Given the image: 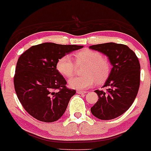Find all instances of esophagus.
I'll list each match as a JSON object with an SVG mask.
<instances>
[{
	"label": "esophagus",
	"mask_w": 151,
	"mask_h": 151,
	"mask_svg": "<svg viewBox=\"0 0 151 151\" xmlns=\"http://www.w3.org/2000/svg\"><path fill=\"white\" fill-rule=\"evenodd\" d=\"M77 94H80V95H84V94H86V91H81V90H77Z\"/></svg>",
	"instance_id": "esophagus-1"
}]
</instances>
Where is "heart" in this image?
<instances>
[{"label":"heart","mask_w":151,"mask_h":151,"mask_svg":"<svg viewBox=\"0 0 151 151\" xmlns=\"http://www.w3.org/2000/svg\"><path fill=\"white\" fill-rule=\"evenodd\" d=\"M77 65H86L83 76H74L69 79L68 86L76 89H86L92 86L95 82L102 83L110 72V64L100 52L91 49H84L74 55ZM56 70L62 76L70 77L74 74L76 65L71 56L65 55L56 63Z\"/></svg>","instance_id":"obj_1"}]
</instances>
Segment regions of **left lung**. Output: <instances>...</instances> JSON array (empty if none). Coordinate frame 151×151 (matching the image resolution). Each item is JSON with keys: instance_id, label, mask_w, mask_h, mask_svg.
Instances as JSON below:
<instances>
[{"instance_id": "1", "label": "left lung", "mask_w": 151, "mask_h": 151, "mask_svg": "<svg viewBox=\"0 0 151 151\" xmlns=\"http://www.w3.org/2000/svg\"><path fill=\"white\" fill-rule=\"evenodd\" d=\"M90 49L106 55L112 65L103 87L95 90L98 101L91 108L94 116L111 120L124 113L133 104L140 85V64L136 53L129 47L114 42L89 46Z\"/></svg>"}]
</instances>
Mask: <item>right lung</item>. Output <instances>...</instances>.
<instances>
[{
    "label": "right lung",
    "mask_w": 151,
    "mask_h": 151,
    "mask_svg": "<svg viewBox=\"0 0 151 151\" xmlns=\"http://www.w3.org/2000/svg\"><path fill=\"white\" fill-rule=\"evenodd\" d=\"M83 47L45 42L32 46L18 58L14 77L15 92L33 118L53 122L63 116L76 91L66 88V80L56 70V63L62 56Z\"/></svg>",
    "instance_id": "1"
}]
</instances>
